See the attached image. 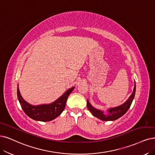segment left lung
I'll use <instances>...</instances> for the list:
<instances>
[{"label": "left lung", "instance_id": "1", "mask_svg": "<svg viewBox=\"0 0 155 155\" xmlns=\"http://www.w3.org/2000/svg\"><path fill=\"white\" fill-rule=\"evenodd\" d=\"M135 90H136V85H135V82L133 93L129 97V98L127 100V101H126V102H124V104H122L121 105L109 108V109L107 110L108 112V114H107V115L106 114H104V113L103 111L97 109V108H95L94 107H93L90 104V103L89 102L88 100L87 101V108L94 117H98V119L102 120V121H114V120H116V119H119V117L123 116L124 114L128 111V110L130 107L131 103H132L133 100L134 98L135 94Z\"/></svg>", "mask_w": 155, "mask_h": 155}]
</instances>
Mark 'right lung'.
I'll return each mask as SVG.
<instances>
[{
    "instance_id": "obj_1",
    "label": "right lung",
    "mask_w": 155,
    "mask_h": 155,
    "mask_svg": "<svg viewBox=\"0 0 155 155\" xmlns=\"http://www.w3.org/2000/svg\"><path fill=\"white\" fill-rule=\"evenodd\" d=\"M74 87L68 89L54 102L48 105H32L24 100L17 86V96L23 110L31 119L39 121H50L58 117L64 110L69 95L74 89Z\"/></svg>"
}]
</instances>
